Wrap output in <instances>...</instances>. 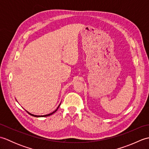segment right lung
Returning a JSON list of instances; mask_svg holds the SVG:
<instances>
[{"instance_id":"add662e5","label":"right lung","mask_w":149,"mask_h":149,"mask_svg":"<svg viewBox=\"0 0 149 149\" xmlns=\"http://www.w3.org/2000/svg\"><path fill=\"white\" fill-rule=\"evenodd\" d=\"M60 104H59V106L58 107V108H57L55 111H53L52 113H50V114H48V115H41V116H38V115H33V114H31L30 113H29V112H27L28 113H29V115H31V116H35V117H45V116H50V115H52V114L53 113H54L56 111H57V110H58V109L59 108V106H60Z\"/></svg>"}]
</instances>
